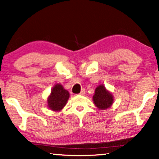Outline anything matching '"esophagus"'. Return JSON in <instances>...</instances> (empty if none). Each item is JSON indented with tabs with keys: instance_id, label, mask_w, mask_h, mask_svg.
I'll list each match as a JSON object with an SVG mask.
<instances>
[{
	"instance_id": "esophagus-1",
	"label": "esophagus",
	"mask_w": 159,
	"mask_h": 159,
	"mask_svg": "<svg viewBox=\"0 0 159 159\" xmlns=\"http://www.w3.org/2000/svg\"><path fill=\"white\" fill-rule=\"evenodd\" d=\"M85 94V89H82V90H81V92H80V95H84Z\"/></svg>"
}]
</instances>
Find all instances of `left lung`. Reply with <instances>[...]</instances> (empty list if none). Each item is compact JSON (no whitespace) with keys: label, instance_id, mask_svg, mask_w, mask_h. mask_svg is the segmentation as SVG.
<instances>
[{"label":"left lung","instance_id":"8db88e82","mask_svg":"<svg viewBox=\"0 0 159 159\" xmlns=\"http://www.w3.org/2000/svg\"><path fill=\"white\" fill-rule=\"evenodd\" d=\"M113 101L112 94L105 89L104 85H101L96 88L93 101L98 109L105 110L110 107L113 103Z\"/></svg>","mask_w":159,"mask_h":159}]
</instances>
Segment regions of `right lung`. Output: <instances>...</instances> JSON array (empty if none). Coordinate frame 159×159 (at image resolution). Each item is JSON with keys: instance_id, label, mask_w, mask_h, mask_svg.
Masks as SVG:
<instances>
[{"instance_id": "add662e5", "label": "right lung", "mask_w": 159, "mask_h": 159, "mask_svg": "<svg viewBox=\"0 0 159 159\" xmlns=\"http://www.w3.org/2000/svg\"><path fill=\"white\" fill-rule=\"evenodd\" d=\"M70 94L61 84H57L53 88L49 96L48 103L49 108L53 111H60L66 105Z\"/></svg>"}]
</instances>
